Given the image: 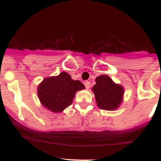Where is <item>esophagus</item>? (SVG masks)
Masks as SVG:
<instances>
[{
  "label": "esophagus",
  "instance_id": "obj_1",
  "mask_svg": "<svg viewBox=\"0 0 161 161\" xmlns=\"http://www.w3.org/2000/svg\"><path fill=\"white\" fill-rule=\"evenodd\" d=\"M84 85H85L86 88V89H90L91 83H90V82H89V81H86V82H84Z\"/></svg>",
  "mask_w": 161,
  "mask_h": 161
}]
</instances>
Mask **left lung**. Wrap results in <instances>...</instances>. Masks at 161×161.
Instances as JSON below:
<instances>
[{"instance_id":"1","label":"left lung","mask_w":161,"mask_h":161,"mask_svg":"<svg viewBox=\"0 0 161 161\" xmlns=\"http://www.w3.org/2000/svg\"><path fill=\"white\" fill-rule=\"evenodd\" d=\"M97 84L92 87L96 101L100 109L114 110L121 102L124 90L117 85L108 75H100L96 79Z\"/></svg>"}]
</instances>
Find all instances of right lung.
<instances>
[{"mask_svg": "<svg viewBox=\"0 0 161 161\" xmlns=\"http://www.w3.org/2000/svg\"><path fill=\"white\" fill-rule=\"evenodd\" d=\"M85 89L79 80H73L67 72L45 79L38 86V97L42 104L53 112H61L70 106L78 90Z\"/></svg>", "mask_w": 161, "mask_h": 161, "instance_id": "add662e5", "label": "right lung"}]
</instances>
